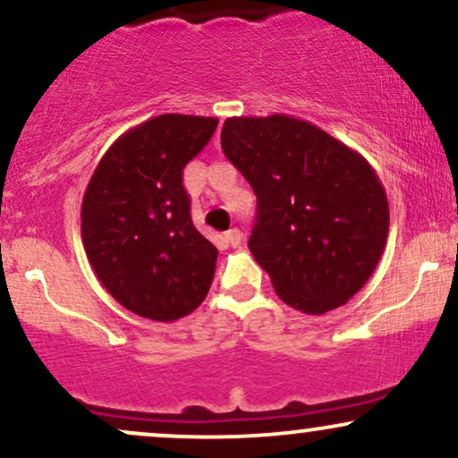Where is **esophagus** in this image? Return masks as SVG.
Instances as JSON below:
<instances>
[{
    "label": "esophagus",
    "instance_id": "obj_1",
    "mask_svg": "<svg viewBox=\"0 0 458 458\" xmlns=\"http://www.w3.org/2000/svg\"><path fill=\"white\" fill-rule=\"evenodd\" d=\"M241 241H243V233H241L239 228H230L228 233H225V243L230 247H239Z\"/></svg>",
    "mask_w": 458,
    "mask_h": 458
}]
</instances>
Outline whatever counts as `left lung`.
Returning a JSON list of instances; mask_svg holds the SVG:
<instances>
[{
  "mask_svg": "<svg viewBox=\"0 0 458 458\" xmlns=\"http://www.w3.org/2000/svg\"><path fill=\"white\" fill-rule=\"evenodd\" d=\"M222 148L256 194L247 245L279 299L310 316L345 305L388 239V198L371 164L288 114L225 119Z\"/></svg>",
  "mask_w": 458,
  "mask_h": 458,
  "instance_id": "8db88e82",
  "label": "left lung"
}]
</instances>
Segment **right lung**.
<instances>
[{
	"label": "right lung",
	"instance_id": "right-lung-1",
	"mask_svg": "<svg viewBox=\"0 0 458 458\" xmlns=\"http://www.w3.org/2000/svg\"><path fill=\"white\" fill-rule=\"evenodd\" d=\"M217 119L159 114L110 145L81 207L87 258L104 288L136 316L174 322L211 288L217 247L191 224L183 168Z\"/></svg>",
	"mask_w": 458,
	"mask_h": 458
}]
</instances>
